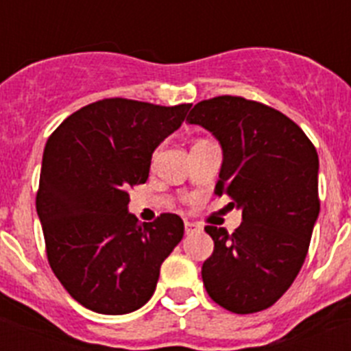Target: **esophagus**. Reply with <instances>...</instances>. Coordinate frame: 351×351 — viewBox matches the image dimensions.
<instances>
[{
  "label": "esophagus",
  "instance_id": "1",
  "mask_svg": "<svg viewBox=\"0 0 351 351\" xmlns=\"http://www.w3.org/2000/svg\"><path fill=\"white\" fill-rule=\"evenodd\" d=\"M202 226L198 225V223H193V221H184V230L186 234H193V232L200 230Z\"/></svg>",
  "mask_w": 351,
  "mask_h": 351
}]
</instances>
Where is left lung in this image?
Here are the masks:
<instances>
[{
  "label": "left lung",
  "instance_id": "8db88e82",
  "mask_svg": "<svg viewBox=\"0 0 351 351\" xmlns=\"http://www.w3.org/2000/svg\"><path fill=\"white\" fill-rule=\"evenodd\" d=\"M186 121L219 141L214 193L243 209L232 234L206 226L214 251L202 265L204 287L237 315L271 308L299 274L320 213L315 145L290 117L243 96L198 101Z\"/></svg>",
  "mask_w": 351,
  "mask_h": 351
}]
</instances>
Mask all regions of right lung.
<instances>
[{
    "mask_svg": "<svg viewBox=\"0 0 351 351\" xmlns=\"http://www.w3.org/2000/svg\"><path fill=\"white\" fill-rule=\"evenodd\" d=\"M190 107L105 98L68 116L49 137L36 213L49 265L84 308L126 315L154 293L184 223L163 213L141 225L128 213V190L147 181L153 151Z\"/></svg>",
    "mask_w": 351,
    "mask_h": 351,
    "instance_id": "add662e5",
    "label": "right lung"
}]
</instances>
